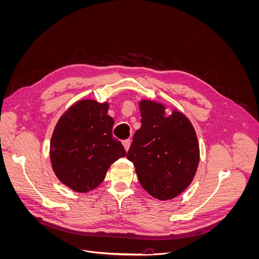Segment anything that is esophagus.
Returning a JSON list of instances; mask_svg holds the SVG:
<instances>
[{"label": "esophagus", "mask_w": 259, "mask_h": 259, "mask_svg": "<svg viewBox=\"0 0 259 259\" xmlns=\"http://www.w3.org/2000/svg\"><path fill=\"white\" fill-rule=\"evenodd\" d=\"M131 143H132L131 139H125V140H123V142H122V144H123V146L125 148V150H126V151H128V149L131 147Z\"/></svg>", "instance_id": "esophagus-1"}]
</instances>
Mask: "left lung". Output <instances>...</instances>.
<instances>
[{
	"label": "left lung",
	"instance_id": "left-lung-1",
	"mask_svg": "<svg viewBox=\"0 0 259 259\" xmlns=\"http://www.w3.org/2000/svg\"><path fill=\"white\" fill-rule=\"evenodd\" d=\"M152 100H140L142 126L126 158L134 164L140 185L153 198L174 199L191 184L200 161L197 134L188 117Z\"/></svg>",
	"mask_w": 259,
	"mask_h": 259
}]
</instances>
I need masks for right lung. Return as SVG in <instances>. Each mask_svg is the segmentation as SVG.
<instances>
[{
  "instance_id": "right-lung-1",
  "label": "right lung",
  "mask_w": 259,
  "mask_h": 259,
  "mask_svg": "<svg viewBox=\"0 0 259 259\" xmlns=\"http://www.w3.org/2000/svg\"><path fill=\"white\" fill-rule=\"evenodd\" d=\"M108 110V103L83 99L70 107L55 126L50 148L52 167L73 191L95 189L111 164L126 155L121 142L112 136L114 120Z\"/></svg>"
}]
</instances>
